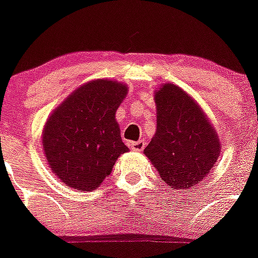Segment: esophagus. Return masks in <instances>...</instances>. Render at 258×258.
<instances>
[{"instance_id": "1", "label": "esophagus", "mask_w": 258, "mask_h": 258, "mask_svg": "<svg viewBox=\"0 0 258 258\" xmlns=\"http://www.w3.org/2000/svg\"><path fill=\"white\" fill-rule=\"evenodd\" d=\"M130 148H131L134 152H143L144 148H145V141L144 140L131 141V143H130Z\"/></svg>"}]
</instances>
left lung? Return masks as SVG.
Here are the masks:
<instances>
[{"label": "left lung", "instance_id": "obj_1", "mask_svg": "<svg viewBox=\"0 0 258 258\" xmlns=\"http://www.w3.org/2000/svg\"><path fill=\"white\" fill-rule=\"evenodd\" d=\"M154 101L157 130L144 154L172 189L197 186L219 159V135L201 105L178 86L163 83Z\"/></svg>", "mask_w": 258, "mask_h": 258}]
</instances>
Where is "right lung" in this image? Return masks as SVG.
<instances>
[{
    "instance_id": "1",
    "label": "right lung",
    "mask_w": 258,
    "mask_h": 258,
    "mask_svg": "<svg viewBox=\"0 0 258 258\" xmlns=\"http://www.w3.org/2000/svg\"><path fill=\"white\" fill-rule=\"evenodd\" d=\"M127 91V85L118 81H90L51 113L42 148L48 167L62 184L81 191L95 190L118 158L130 152L115 119Z\"/></svg>"
}]
</instances>
